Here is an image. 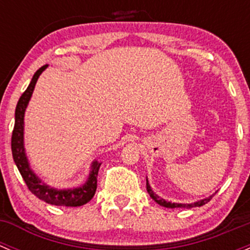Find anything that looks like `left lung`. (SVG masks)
Listing matches in <instances>:
<instances>
[{"instance_id":"obj_1","label":"left lung","mask_w":250,"mask_h":250,"mask_svg":"<svg viewBox=\"0 0 250 250\" xmlns=\"http://www.w3.org/2000/svg\"><path fill=\"white\" fill-rule=\"evenodd\" d=\"M146 190H147V192L150 193V196L153 198V200L156 201V202L160 204V206L166 207V208H192V207H201V206H203V204L208 203L209 201L211 200V197H213V196H210V197L204 198V200H202V201H198V202L191 203V204H183V203L167 202V201H165V200H163V198H160L157 195H155V193H153V191L151 190L150 185H148L147 179H146Z\"/></svg>"}]
</instances>
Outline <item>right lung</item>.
<instances>
[{"instance_id": "1", "label": "right lung", "mask_w": 250, "mask_h": 250, "mask_svg": "<svg viewBox=\"0 0 250 250\" xmlns=\"http://www.w3.org/2000/svg\"><path fill=\"white\" fill-rule=\"evenodd\" d=\"M47 65H43L35 72L29 87L26 88L24 93L20 97L16 107V122H14V129L12 133V155L16 162L18 169L21 174L27 188L36 196L40 200L44 202L54 204V206H65V207H78L83 206L89 202L97 191V176L102 163L93 162L92 172L89 174V178L85 181L84 185L76 188H69V190H58V188H49L46 184L42 183L35 173L30 168L27 162L26 155L24 150V113L26 109L29 100L34 92L35 84L39 80L40 75L43 72Z\"/></svg>"}]
</instances>
